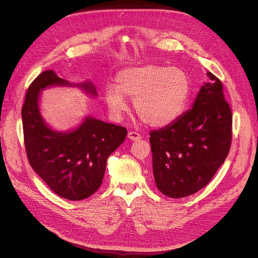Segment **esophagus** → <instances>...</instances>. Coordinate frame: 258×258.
I'll return each mask as SVG.
<instances>
[{"label":"esophagus","instance_id":"esophagus-1","mask_svg":"<svg viewBox=\"0 0 258 258\" xmlns=\"http://www.w3.org/2000/svg\"><path fill=\"white\" fill-rule=\"evenodd\" d=\"M127 137H128V139H131L133 141H139L142 138L141 135L138 134L137 132H130L128 135H127Z\"/></svg>","mask_w":258,"mask_h":258}]
</instances>
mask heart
Instances as JSON below:
<instances>
[{
	"label": "heart",
	"instance_id": "1",
	"mask_svg": "<svg viewBox=\"0 0 258 258\" xmlns=\"http://www.w3.org/2000/svg\"><path fill=\"white\" fill-rule=\"evenodd\" d=\"M117 86L104 89L105 104L115 117L125 111L128 98L146 124L166 126L177 120L185 110L190 93L187 74L178 68L157 64L127 68L117 75Z\"/></svg>",
	"mask_w": 258,
	"mask_h": 258
}]
</instances>
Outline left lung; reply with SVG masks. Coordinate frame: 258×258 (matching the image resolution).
<instances>
[{"label":"left lung","instance_id":"left-lung-1","mask_svg":"<svg viewBox=\"0 0 258 258\" xmlns=\"http://www.w3.org/2000/svg\"><path fill=\"white\" fill-rule=\"evenodd\" d=\"M201 88L194 107L171 124L150 133L153 170L159 190L170 198L198 192L224 163L232 142V112L222 81Z\"/></svg>","mask_w":258,"mask_h":258}]
</instances>
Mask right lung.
<instances>
[{
    "instance_id": "obj_1",
    "label": "right lung",
    "mask_w": 258,
    "mask_h": 258,
    "mask_svg": "<svg viewBox=\"0 0 258 258\" xmlns=\"http://www.w3.org/2000/svg\"><path fill=\"white\" fill-rule=\"evenodd\" d=\"M69 85L52 70L40 73L27 90L22 107L26 155L34 171L57 196L80 201L100 187L106 160L123 143L127 130L88 117L78 128L60 134L49 128L38 110L39 91ZM83 88L96 94L90 84Z\"/></svg>"
}]
</instances>
